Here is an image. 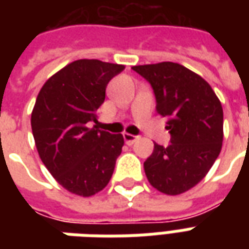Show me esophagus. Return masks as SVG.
I'll return each mask as SVG.
<instances>
[{
    "label": "esophagus",
    "instance_id": "34e87169",
    "mask_svg": "<svg viewBox=\"0 0 249 249\" xmlns=\"http://www.w3.org/2000/svg\"><path fill=\"white\" fill-rule=\"evenodd\" d=\"M123 137H124L125 142L128 144V145H132L135 141L139 140V136H135V135H130V133H124L123 135Z\"/></svg>",
    "mask_w": 249,
    "mask_h": 249
}]
</instances>
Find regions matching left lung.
Returning <instances> with one entry per match:
<instances>
[{
  "label": "left lung",
  "instance_id": "obj_1",
  "mask_svg": "<svg viewBox=\"0 0 249 249\" xmlns=\"http://www.w3.org/2000/svg\"><path fill=\"white\" fill-rule=\"evenodd\" d=\"M151 84L157 113L167 117L168 146L155 144L144 162L157 191L180 195L203 180L223 144V108L204 78L176 62L132 68Z\"/></svg>",
  "mask_w": 249,
  "mask_h": 249
}]
</instances>
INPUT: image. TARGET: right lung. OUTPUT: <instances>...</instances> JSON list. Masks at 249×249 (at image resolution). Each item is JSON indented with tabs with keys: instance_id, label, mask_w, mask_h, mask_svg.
<instances>
[{
	"instance_id": "1",
	"label": "right lung",
	"mask_w": 249,
	"mask_h": 249,
	"mask_svg": "<svg viewBox=\"0 0 249 249\" xmlns=\"http://www.w3.org/2000/svg\"><path fill=\"white\" fill-rule=\"evenodd\" d=\"M124 65L77 60L41 88L32 112V132L41 160L69 192L88 197L112 178L124 145L121 133L98 129L97 109L108 82Z\"/></svg>"
}]
</instances>
